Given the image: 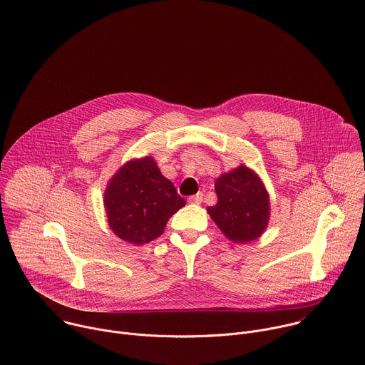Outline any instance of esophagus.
I'll return each mask as SVG.
<instances>
[{"label":"esophagus","mask_w":365,"mask_h":365,"mask_svg":"<svg viewBox=\"0 0 365 365\" xmlns=\"http://www.w3.org/2000/svg\"><path fill=\"white\" fill-rule=\"evenodd\" d=\"M202 200H203V193H202V192H199V193H196V195L187 197V202H189V203H196V205H199V203H202Z\"/></svg>","instance_id":"esophagus-1"}]
</instances>
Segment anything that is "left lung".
<instances>
[{"mask_svg":"<svg viewBox=\"0 0 365 365\" xmlns=\"http://www.w3.org/2000/svg\"><path fill=\"white\" fill-rule=\"evenodd\" d=\"M215 190L217 203L207 212L225 236L240 244L261 236L269 219V197L252 170L239 166L222 175Z\"/></svg>","mask_w":365,"mask_h":365,"instance_id":"1","label":"left lung"}]
</instances>
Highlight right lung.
<instances>
[{
    "label": "right lung",
    "instance_id": "obj_1",
    "mask_svg": "<svg viewBox=\"0 0 365 365\" xmlns=\"http://www.w3.org/2000/svg\"><path fill=\"white\" fill-rule=\"evenodd\" d=\"M185 203L152 158L125 165L104 193L111 230L135 245H145L159 237L168 220Z\"/></svg>",
    "mask_w": 365,
    "mask_h": 365
}]
</instances>
